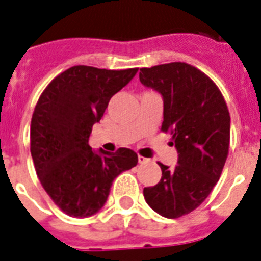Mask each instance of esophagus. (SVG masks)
<instances>
[{
  "label": "esophagus",
  "mask_w": 261,
  "mask_h": 261,
  "mask_svg": "<svg viewBox=\"0 0 261 261\" xmlns=\"http://www.w3.org/2000/svg\"><path fill=\"white\" fill-rule=\"evenodd\" d=\"M138 162H139V164H146V162H149V160H147V158H145V156H138Z\"/></svg>",
  "instance_id": "esophagus-1"
}]
</instances>
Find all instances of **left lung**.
<instances>
[{"instance_id": "obj_1", "label": "left lung", "mask_w": 261, "mask_h": 261, "mask_svg": "<svg viewBox=\"0 0 261 261\" xmlns=\"http://www.w3.org/2000/svg\"><path fill=\"white\" fill-rule=\"evenodd\" d=\"M139 80L164 99L162 131H170L178 152L173 169L158 164L161 181L143 196L158 215L178 219L200 206L219 181L229 150V111L215 83L186 63L141 68Z\"/></svg>"}]
</instances>
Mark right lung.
Wrapping results in <instances>:
<instances>
[{"label": "right lung", "instance_id": "right-lung-1", "mask_svg": "<svg viewBox=\"0 0 261 261\" xmlns=\"http://www.w3.org/2000/svg\"><path fill=\"white\" fill-rule=\"evenodd\" d=\"M138 68L111 71L87 65L56 76L40 96L31 122V154L42 188L72 217H90L105 206L112 181L137 166V152L92 150V126Z\"/></svg>", "mask_w": 261, "mask_h": 261}]
</instances>
